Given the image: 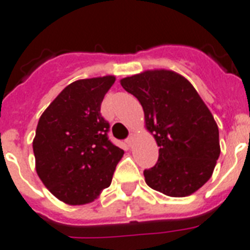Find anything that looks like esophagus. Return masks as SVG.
I'll use <instances>...</instances> for the list:
<instances>
[{
  "mask_svg": "<svg viewBox=\"0 0 250 250\" xmlns=\"http://www.w3.org/2000/svg\"><path fill=\"white\" fill-rule=\"evenodd\" d=\"M125 144L128 145L129 147H131L132 145H133V137H128L127 140H125Z\"/></svg>",
  "mask_w": 250,
  "mask_h": 250,
  "instance_id": "obj_1",
  "label": "esophagus"
}]
</instances>
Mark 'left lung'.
<instances>
[{
	"label": "left lung",
	"instance_id": "8db88e82",
	"mask_svg": "<svg viewBox=\"0 0 250 250\" xmlns=\"http://www.w3.org/2000/svg\"><path fill=\"white\" fill-rule=\"evenodd\" d=\"M141 103L145 128L159 146L154 167L144 171L150 188L187 197L212 177L220 156L219 127L192 83L170 70H147L122 79Z\"/></svg>",
	"mask_w": 250,
	"mask_h": 250
}]
</instances>
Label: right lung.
I'll return each instance as SVG.
<instances>
[{
  "mask_svg": "<svg viewBox=\"0 0 250 250\" xmlns=\"http://www.w3.org/2000/svg\"><path fill=\"white\" fill-rule=\"evenodd\" d=\"M112 75L73 81L41 115L33 140L35 170L56 198L71 206L95 201L112 183L125 151L108 140L100 105Z\"/></svg>",
  "mask_w": 250,
  "mask_h": 250,
  "instance_id": "obj_1",
  "label": "right lung"
}]
</instances>
